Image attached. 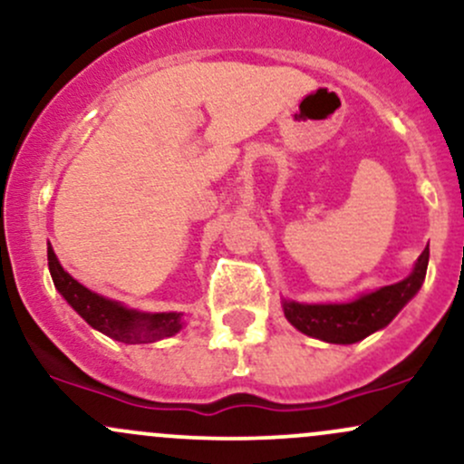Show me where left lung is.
I'll use <instances>...</instances> for the list:
<instances>
[{
  "label": "left lung",
  "mask_w": 464,
  "mask_h": 464,
  "mask_svg": "<svg viewBox=\"0 0 464 464\" xmlns=\"http://www.w3.org/2000/svg\"><path fill=\"white\" fill-rule=\"evenodd\" d=\"M430 246L416 259L414 268L401 282L363 293L353 302L341 304H299L282 299L284 314L299 333L322 339L325 343H356L385 328L403 306L419 293L425 282Z\"/></svg>",
  "instance_id": "1"
}]
</instances>
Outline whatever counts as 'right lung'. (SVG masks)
I'll return each instance as SVG.
<instances>
[{
  "instance_id": "1",
  "label": "right lung",
  "mask_w": 464,
  "mask_h": 464,
  "mask_svg": "<svg viewBox=\"0 0 464 464\" xmlns=\"http://www.w3.org/2000/svg\"><path fill=\"white\" fill-rule=\"evenodd\" d=\"M48 268L53 275L54 288L61 297L72 306L92 328L108 334L110 339L121 343H154V341L174 337L180 333L182 313H142V310L127 308L125 304L116 299L103 297L99 293H92L83 284H79L54 256L53 246L48 242Z\"/></svg>"
}]
</instances>
